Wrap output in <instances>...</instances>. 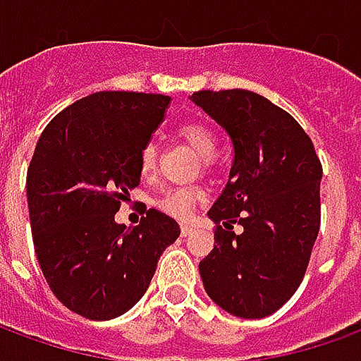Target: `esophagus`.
Wrapping results in <instances>:
<instances>
[{"instance_id": "34e87169", "label": "esophagus", "mask_w": 361, "mask_h": 361, "mask_svg": "<svg viewBox=\"0 0 361 361\" xmlns=\"http://www.w3.org/2000/svg\"><path fill=\"white\" fill-rule=\"evenodd\" d=\"M191 234H193V226H188V224H183V226H181V235L185 238V235H191Z\"/></svg>"}]
</instances>
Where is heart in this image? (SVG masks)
I'll return each instance as SVG.
<instances>
[{
	"mask_svg": "<svg viewBox=\"0 0 361 361\" xmlns=\"http://www.w3.org/2000/svg\"><path fill=\"white\" fill-rule=\"evenodd\" d=\"M178 135L181 141H185L193 150H197L203 157V164L211 166L214 160V150H216V135L211 127L199 123V121H188L183 126L178 127ZM158 162V149L149 142L145 145L139 154V164H141L142 173H150L157 168ZM204 191L199 185H191V188H176L168 189L166 193L157 199V207L168 216H173L178 220H185L189 212L193 211V207L203 203Z\"/></svg>",
	"mask_w": 361,
	"mask_h": 361,
	"instance_id": "obj_1",
	"label": "heart"
}]
</instances>
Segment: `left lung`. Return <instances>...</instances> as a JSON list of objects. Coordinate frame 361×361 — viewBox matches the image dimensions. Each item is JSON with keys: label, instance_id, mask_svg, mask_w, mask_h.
<instances>
[{"label": "left lung", "instance_id": "1", "mask_svg": "<svg viewBox=\"0 0 361 361\" xmlns=\"http://www.w3.org/2000/svg\"><path fill=\"white\" fill-rule=\"evenodd\" d=\"M191 100L234 150L230 180L209 211L216 245L199 263L204 290L235 317L263 319L302 284L321 224L323 168L310 135L265 96L199 90Z\"/></svg>", "mask_w": 361, "mask_h": 361}]
</instances>
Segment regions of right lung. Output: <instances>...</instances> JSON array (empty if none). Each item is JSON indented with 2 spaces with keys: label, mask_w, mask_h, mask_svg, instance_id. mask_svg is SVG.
Here are the masks:
<instances>
[{
  "label": "right lung",
  "mask_w": 361,
  "mask_h": 361,
  "mask_svg": "<svg viewBox=\"0 0 361 361\" xmlns=\"http://www.w3.org/2000/svg\"><path fill=\"white\" fill-rule=\"evenodd\" d=\"M170 96L102 90L46 126L27 172L32 242L50 290L67 310L108 321L147 292L180 224L149 209L127 228L114 216L139 185V154Z\"/></svg>",
  "instance_id": "add662e5"
}]
</instances>
